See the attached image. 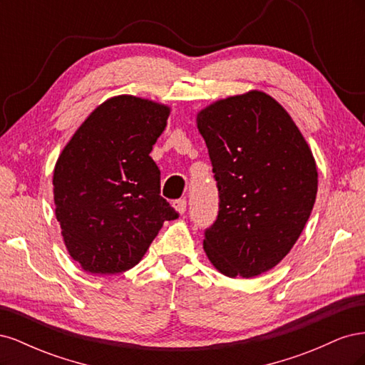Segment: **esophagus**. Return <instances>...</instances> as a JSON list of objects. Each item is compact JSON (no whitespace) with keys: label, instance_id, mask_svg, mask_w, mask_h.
Instances as JSON below:
<instances>
[{"label":"esophagus","instance_id":"obj_1","mask_svg":"<svg viewBox=\"0 0 365 365\" xmlns=\"http://www.w3.org/2000/svg\"><path fill=\"white\" fill-rule=\"evenodd\" d=\"M173 208H175L176 212H178L180 215H182V213L185 212V208H187V201H185V200H176V201L173 202Z\"/></svg>","mask_w":365,"mask_h":365}]
</instances>
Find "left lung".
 <instances>
[{"label":"left lung","mask_w":365,"mask_h":365,"mask_svg":"<svg viewBox=\"0 0 365 365\" xmlns=\"http://www.w3.org/2000/svg\"><path fill=\"white\" fill-rule=\"evenodd\" d=\"M196 125L219 192L204 251L227 277H256L282 262L311 216L312 150L286 109L256 90L208 105Z\"/></svg>","instance_id":"left-lung-1"}]
</instances>
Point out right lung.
<instances>
[{
    "instance_id": "obj_1",
    "label": "right lung",
    "mask_w": 365,
    "mask_h": 365,
    "mask_svg": "<svg viewBox=\"0 0 365 365\" xmlns=\"http://www.w3.org/2000/svg\"><path fill=\"white\" fill-rule=\"evenodd\" d=\"M170 108L135 96L98 105L54 165L56 219L73 260L91 274H118L143 259L164 220L178 217L160 195L149 153Z\"/></svg>"
}]
</instances>
